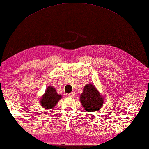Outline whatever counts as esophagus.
I'll return each instance as SVG.
<instances>
[{"label":"esophagus","instance_id":"34e87169","mask_svg":"<svg viewBox=\"0 0 149 149\" xmlns=\"http://www.w3.org/2000/svg\"><path fill=\"white\" fill-rule=\"evenodd\" d=\"M74 95H75L74 92H71L70 93H69V94H68V96H69V97H74Z\"/></svg>","mask_w":149,"mask_h":149}]
</instances>
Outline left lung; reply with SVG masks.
I'll use <instances>...</instances> for the list:
<instances>
[{
  "label": "left lung",
  "mask_w": 149,
  "mask_h": 149,
  "mask_svg": "<svg viewBox=\"0 0 149 149\" xmlns=\"http://www.w3.org/2000/svg\"><path fill=\"white\" fill-rule=\"evenodd\" d=\"M80 101L85 111L95 113L102 107L104 98L93 84H87L83 88Z\"/></svg>",
  "instance_id": "obj_1"
}]
</instances>
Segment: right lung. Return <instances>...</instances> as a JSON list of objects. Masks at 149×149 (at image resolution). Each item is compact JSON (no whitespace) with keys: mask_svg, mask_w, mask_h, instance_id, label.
Wrapping results in <instances>:
<instances>
[{"mask_svg":"<svg viewBox=\"0 0 149 149\" xmlns=\"http://www.w3.org/2000/svg\"><path fill=\"white\" fill-rule=\"evenodd\" d=\"M61 98L62 95L57 93L56 88L49 86L46 88L45 93L41 97L40 100V105L44 109L50 110L55 107Z\"/></svg>","mask_w":149,"mask_h":149,"instance_id":"right-lung-1","label":"right lung"}]
</instances>
